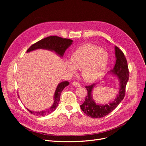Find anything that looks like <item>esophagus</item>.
Here are the masks:
<instances>
[{
  "label": "esophagus",
  "instance_id": "obj_1",
  "mask_svg": "<svg viewBox=\"0 0 146 146\" xmlns=\"http://www.w3.org/2000/svg\"><path fill=\"white\" fill-rule=\"evenodd\" d=\"M72 85H73V86H76V87H80V84H79L78 82H76V81L73 82L72 83Z\"/></svg>",
  "mask_w": 146,
  "mask_h": 146
}]
</instances>
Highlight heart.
Returning <instances> with one entry per match:
<instances>
[{
  "label": "heart",
  "mask_w": 146,
  "mask_h": 146,
  "mask_svg": "<svg viewBox=\"0 0 146 146\" xmlns=\"http://www.w3.org/2000/svg\"><path fill=\"white\" fill-rule=\"evenodd\" d=\"M67 67L74 72L75 68L82 69L85 80L93 82L104 73L108 62V55L100 47L92 44H85L76 49L70 57Z\"/></svg>",
  "instance_id": "heart-1"
}]
</instances>
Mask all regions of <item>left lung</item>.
I'll return each mask as SVG.
<instances>
[{
	"instance_id": "8db88e82",
	"label": "left lung",
	"mask_w": 146,
	"mask_h": 146,
	"mask_svg": "<svg viewBox=\"0 0 146 146\" xmlns=\"http://www.w3.org/2000/svg\"><path fill=\"white\" fill-rule=\"evenodd\" d=\"M116 63L111 72L115 74L120 82L119 94L117 98L109 105H98L95 103L92 98V92L95 84L86 86L88 95L85 97V100L80 105L82 110L88 116L94 118H101L115 109L120 102L123 100L125 94V88L129 79V70L127 59L122 52L118 47L115 46Z\"/></svg>"
}]
</instances>
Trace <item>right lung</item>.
I'll return each instance as SVG.
<instances>
[{"mask_svg":"<svg viewBox=\"0 0 146 146\" xmlns=\"http://www.w3.org/2000/svg\"><path fill=\"white\" fill-rule=\"evenodd\" d=\"M72 42L73 41L72 40L67 39V38H63L55 35L50 36L33 44L28 49L27 52L39 48L47 49L55 51L60 56L63 57L65 51L72 44ZM68 85L69 82H62L58 84L54 94V102L53 105L49 110L41 112H33L27 109L28 111L31 113L39 117H42L45 115L50 114L56 109L60 101V98L61 92H62L66 86H68Z\"/></svg>","mask_w":146,"mask_h":146,"instance_id":"add662e5","label":"right lung"}]
</instances>
